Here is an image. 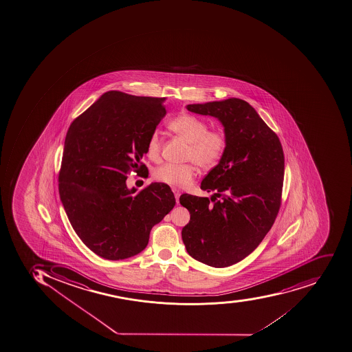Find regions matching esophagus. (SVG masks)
I'll use <instances>...</instances> for the list:
<instances>
[{
  "mask_svg": "<svg viewBox=\"0 0 352 352\" xmlns=\"http://www.w3.org/2000/svg\"><path fill=\"white\" fill-rule=\"evenodd\" d=\"M173 193H175V201H177V203H179V197L181 195L180 191L177 190V188H173Z\"/></svg>",
  "mask_w": 352,
  "mask_h": 352,
  "instance_id": "34e87169",
  "label": "esophagus"
}]
</instances>
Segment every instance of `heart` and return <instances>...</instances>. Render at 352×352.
Returning <instances> with one entry per match:
<instances>
[{
	"label": "heart",
	"instance_id": "b5f03b06",
	"mask_svg": "<svg viewBox=\"0 0 352 352\" xmlns=\"http://www.w3.org/2000/svg\"><path fill=\"white\" fill-rule=\"evenodd\" d=\"M168 126L177 136L188 142L186 158L193 162L164 164L153 171V179L172 188H186L197 175V164L203 169L214 168L223 158L228 140L225 131L221 129L208 131V124L205 120L188 113L172 118ZM146 149L150 159H158L161 150V137L158 131L151 133Z\"/></svg>",
	"mask_w": 352,
	"mask_h": 352
}]
</instances>
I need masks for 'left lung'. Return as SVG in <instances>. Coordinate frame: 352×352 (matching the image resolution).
Returning a JSON list of instances; mask_svg holds the SVG:
<instances>
[{
	"instance_id": "left-lung-1",
	"label": "left lung",
	"mask_w": 352,
	"mask_h": 352,
	"mask_svg": "<svg viewBox=\"0 0 352 352\" xmlns=\"http://www.w3.org/2000/svg\"><path fill=\"white\" fill-rule=\"evenodd\" d=\"M195 114L217 118L227 136L223 158L203 179L208 197L183 194L190 221L182 228L188 254L205 265L225 267L245 259L260 245L281 205L284 153L274 131L248 102L188 104ZM216 197H221L218 201Z\"/></svg>"
}]
</instances>
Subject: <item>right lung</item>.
I'll return each mask as SVG.
<instances>
[{
  "mask_svg": "<svg viewBox=\"0 0 352 352\" xmlns=\"http://www.w3.org/2000/svg\"><path fill=\"white\" fill-rule=\"evenodd\" d=\"M166 98L104 93L72 122L59 172V194L71 226L87 248L123 260L146 248L150 230L175 208L169 186L151 183L140 193L126 186L144 169L150 135L166 116Z\"/></svg>",
  "mask_w": 352,
  "mask_h": 352,
  "instance_id": "1",
  "label": "right lung"
}]
</instances>
